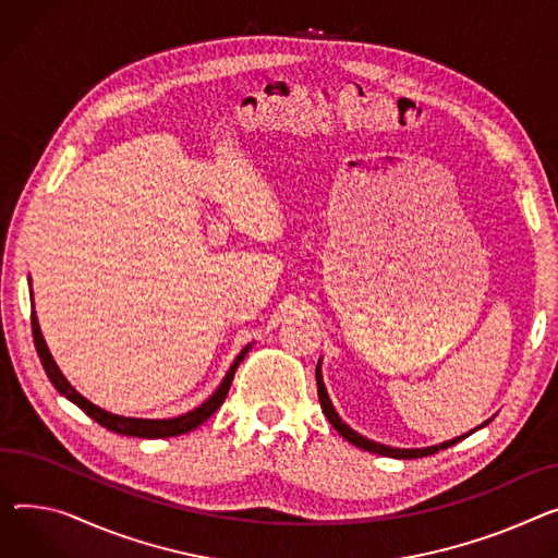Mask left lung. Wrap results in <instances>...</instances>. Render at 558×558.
<instances>
[{"label": "left lung", "mask_w": 558, "mask_h": 558, "mask_svg": "<svg viewBox=\"0 0 558 558\" xmlns=\"http://www.w3.org/2000/svg\"><path fill=\"white\" fill-rule=\"evenodd\" d=\"M316 384H318V401H320V408H323V413H325V417L329 420V424L339 430V435H343V439H348L350 444H354V447H359V449H363V451H369V453H379V456H386V458H397V460H413V458H426V456H433V453H437V451H441V449H449V447H453V444H458V441H462L466 435H471V433H466V435H462V437H456V439H449V441H441V444H435V447H426V449H392V447H386V444H379V441H373V439H367V437H363L361 433H356V430H352L341 417H339V413L333 411V405H331V401H329V395H327V390H325V384H323V375H320V361H318V365H316ZM492 420H487L485 424L482 426H487ZM482 426H477V428H482ZM475 428V430H477Z\"/></svg>", "instance_id": "1"}]
</instances>
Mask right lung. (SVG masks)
<instances>
[{
  "instance_id": "obj_1",
  "label": "right lung",
  "mask_w": 558,
  "mask_h": 558,
  "mask_svg": "<svg viewBox=\"0 0 558 558\" xmlns=\"http://www.w3.org/2000/svg\"><path fill=\"white\" fill-rule=\"evenodd\" d=\"M31 327H33V341H35L37 356H40L47 377L51 379V384L56 386V390L60 395H64L69 401L76 403L81 411H85L94 422H98L107 430H114L119 435H130V437H145V439L174 437V435H183V433H189V430L202 426L217 411V408L225 403V399L229 395V388L233 384V377H235V369H238V365L242 363V359L246 356V352L251 348V345H246L238 354V359L229 367L227 377L221 379L219 388L199 408H195V411L185 413V415H179V417H172V420H136V417H121V415H114V413H107V411H102V408H98L96 403H92L89 399H85L76 388H73L64 379V375L60 373V367L56 365V361H53V356H51V352H49V348L45 343V337H43V331H40V323H37L35 312L31 314Z\"/></svg>"
}]
</instances>
